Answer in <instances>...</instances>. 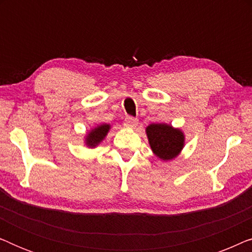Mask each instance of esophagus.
<instances>
[{
    "mask_svg": "<svg viewBox=\"0 0 252 252\" xmlns=\"http://www.w3.org/2000/svg\"><path fill=\"white\" fill-rule=\"evenodd\" d=\"M125 126L128 127V128H135V127L137 126V124H139V120H137V118H134V117L132 116H128L126 117L125 119Z\"/></svg>",
    "mask_w": 252,
    "mask_h": 252,
    "instance_id": "1",
    "label": "esophagus"
}]
</instances>
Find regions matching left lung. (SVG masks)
<instances>
[{
	"label": "left lung",
	"mask_w": 252,
	"mask_h": 252,
	"mask_svg": "<svg viewBox=\"0 0 252 252\" xmlns=\"http://www.w3.org/2000/svg\"><path fill=\"white\" fill-rule=\"evenodd\" d=\"M147 135L155 155L164 160L174 158L184 147L185 137L181 130L165 124L148 126Z\"/></svg>",
	"instance_id": "1"
}]
</instances>
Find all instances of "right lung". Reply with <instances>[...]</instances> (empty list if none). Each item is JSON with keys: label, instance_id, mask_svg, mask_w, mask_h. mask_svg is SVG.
I'll return each instance as SVG.
<instances>
[{"label": "right lung", "instance_id": "add662e5", "mask_svg": "<svg viewBox=\"0 0 252 252\" xmlns=\"http://www.w3.org/2000/svg\"><path fill=\"white\" fill-rule=\"evenodd\" d=\"M109 129H110V126L106 125V124L96 127L95 129H93L92 132L88 134L86 142H87L88 146L95 147L96 144H98L103 139H104V136L106 135V133L109 132Z\"/></svg>", "mask_w": 252, "mask_h": 252}]
</instances>
